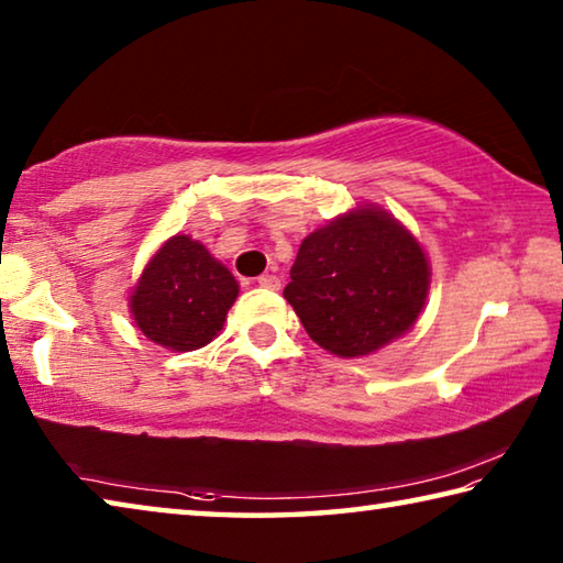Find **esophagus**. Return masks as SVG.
Here are the masks:
<instances>
[{
    "instance_id": "34e87169",
    "label": "esophagus",
    "mask_w": 563,
    "mask_h": 563,
    "mask_svg": "<svg viewBox=\"0 0 563 563\" xmlns=\"http://www.w3.org/2000/svg\"><path fill=\"white\" fill-rule=\"evenodd\" d=\"M258 285H261V288H265V290H278L280 288V278H278V275H273V273H265V275H261V278H258Z\"/></svg>"
}]
</instances>
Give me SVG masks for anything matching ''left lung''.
<instances>
[{"label":"left lung","mask_w":563,"mask_h":563,"mask_svg":"<svg viewBox=\"0 0 563 563\" xmlns=\"http://www.w3.org/2000/svg\"><path fill=\"white\" fill-rule=\"evenodd\" d=\"M427 288L415 238L385 211L357 208L305 238L283 295L320 347L357 357L412 328Z\"/></svg>","instance_id":"1"}]
</instances>
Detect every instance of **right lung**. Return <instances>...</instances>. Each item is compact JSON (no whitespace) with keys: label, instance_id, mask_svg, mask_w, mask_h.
Instances as JSON below:
<instances>
[{"label":"right lung","instance_id":"right-lung-1","mask_svg":"<svg viewBox=\"0 0 563 563\" xmlns=\"http://www.w3.org/2000/svg\"><path fill=\"white\" fill-rule=\"evenodd\" d=\"M238 298L225 265L188 235H174L151 258L131 295V312L148 340L188 352L211 342Z\"/></svg>","mask_w":563,"mask_h":563}]
</instances>
